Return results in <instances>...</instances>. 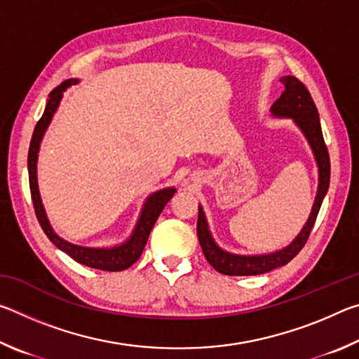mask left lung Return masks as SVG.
<instances>
[{
    "label": "left lung",
    "mask_w": 359,
    "mask_h": 359,
    "mask_svg": "<svg viewBox=\"0 0 359 359\" xmlns=\"http://www.w3.org/2000/svg\"><path fill=\"white\" fill-rule=\"evenodd\" d=\"M280 82L285 85V90L280 95V98L272 104L271 111L272 114L277 115V117L293 118L296 121V125L299 126L304 135H306L309 144H311L320 172L317 198H315L313 208L307 223L304 224L299 236H297L288 247H285L283 250H278L276 253L257 255V257H241V255H233L218 248L208 229V222H205L204 212L199 208L196 228L199 244H201L204 257L209 261V264L224 276H258L290 263V261L302 250V247L306 245L315 224V220H317V215L320 212L321 203H323L325 194L327 191V187H330V154H327L323 133H321L317 106H315L307 87L299 81V79H296L294 76H285L280 79Z\"/></svg>",
    "instance_id": "8db88e82"
}]
</instances>
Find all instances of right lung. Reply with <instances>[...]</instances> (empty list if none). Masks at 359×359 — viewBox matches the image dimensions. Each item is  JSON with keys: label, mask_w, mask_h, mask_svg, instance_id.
I'll return each instance as SVG.
<instances>
[{"label": "right lung", "mask_w": 359, "mask_h": 359, "mask_svg": "<svg viewBox=\"0 0 359 359\" xmlns=\"http://www.w3.org/2000/svg\"><path fill=\"white\" fill-rule=\"evenodd\" d=\"M72 83H77L76 79H68L55 87L48 95V101L44 109V114L39 118L38 123H36V128L33 131L32 142H29V150H28V177H29V191H32V199L34 205L36 217H38V222L41 228L44 229V233L53 245H57L60 250L68 253L72 259H76L77 263L83 266L93 267V269H101V271H109V272H117L128 269L141 257L145 244H147L149 234L156 218L160 217L161 210L168 204L169 199L174 196L175 190L174 188H165V190H160L151 194V196L145 201L142 214L139 217L135 233H133L131 238L118 247L112 248H88V247H81L69 244V242L63 241L62 238L53 233V229L48 224V220L46 217L44 208H42L39 190H38V179H36V161H38V151H39V144L41 139L44 136V131L47 130L48 123L55 114L57 107L60 104V100H62L63 92Z\"/></svg>", "instance_id": "1"}]
</instances>
